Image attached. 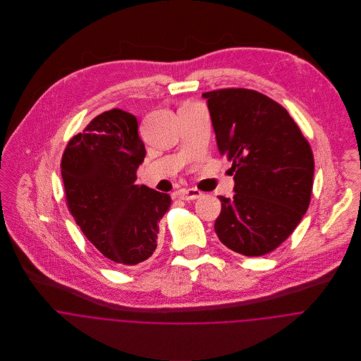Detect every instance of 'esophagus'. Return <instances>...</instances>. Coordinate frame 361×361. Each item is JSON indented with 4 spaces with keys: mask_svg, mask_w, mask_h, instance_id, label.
Listing matches in <instances>:
<instances>
[{
    "mask_svg": "<svg viewBox=\"0 0 361 361\" xmlns=\"http://www.w3.org/2000/svg\"><path fill=\"white\" fill-rule=\"evenodd\" d=\"M178 196H179L180 200H196L202 196V192L197 190V189H193V188L182 189V190L178 192Z\"/></svg>",
    "mask_w": 361,
    "mask_h": 361,
    "instance_id": "obj_1",
    "label": "esophagus"
}]
</instances>
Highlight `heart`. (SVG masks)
<instances>
[{
	"mask_svg": "<svg viewBox=\"0 0 361 361\" xmlns=\"http://www.w3.org/2000/svg\"><path fill=\"white\" fill-rule=\"evenodd\" d=\"M189 105H193V104H189Z\"/></svg>",
	"mask_w": 361,
	"mask_h": 361,
	"instance_id": "obj_1",
	"label": "heart"
}]
</instances>
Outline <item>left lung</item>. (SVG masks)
Instances as JSON below:
<instances>
[{"mask_svg": "<svg viewBox=\"0 0 361 361\" xmlns=\"http://www.w3.org/2000/svg\"><path fill=\"white\" fill-rule=\"evenodd\" d=\"M219 154L232 161L233 199L218 196L214 229L231 250L258 257L275 250L309 208L314 158L289 112L247 89L203 93Z\"/></svg>", "mask_w": 361, "mask_h": 361, "instance_id": "left-lung-1", "label": "left lung"}]
</instances>
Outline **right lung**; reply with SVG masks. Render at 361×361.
Here are the masks:
<instances>
[{
	"instance_id": "add662e5",
	"label": "right lung",
	"mask_w": 361,
	"mask_h": 361,
	"mask_svg": "<svg viewBox=\"0 0 361 361\" xmlns=\"http://www.w3.org/2000/svg\"><path fill=\"white\" fill-rule=\"evenodd\" d=\"M135 115L111 109L76 135L62 157L66 202L86 238L118 265H136L157 249L171 197L136 185L146 157Z\"/></svg>"
}]
</instances>
